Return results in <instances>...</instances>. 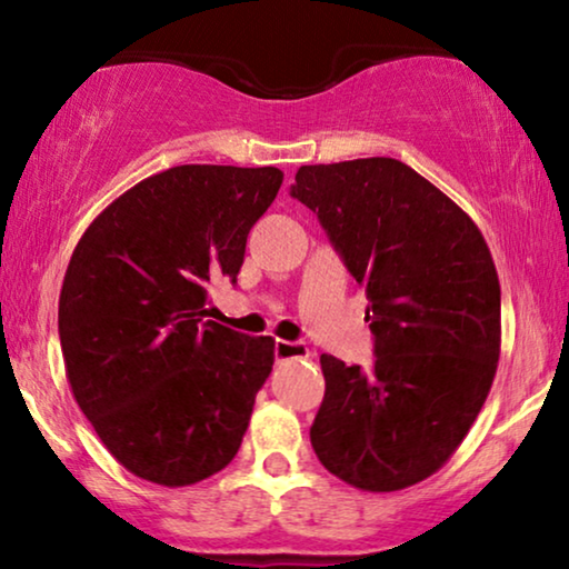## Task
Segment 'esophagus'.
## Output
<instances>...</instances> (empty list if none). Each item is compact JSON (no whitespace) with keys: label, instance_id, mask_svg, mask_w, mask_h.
Here are the masks:
<instances>
[{"label":"esophagus","instance_id":"esophagus-1","mask_svg":"<svg viewBox=\"0 0 569 569\" xmlns=\"http://www.w3.org/2000/svg\"><path fill=\"white\" fill-rule=\"evenodd\" d=\"M308 347L306 341H287V339H277L274 341V357L277 360H300V357H308Z\"/></svg>","mask_w":569,"mask_h":569}]
</instances>
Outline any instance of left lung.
I'll return each instance as SVG.
<instances>
[{"mask_svg": "<svg viewBox=\"0 0 569 569\" xmlns=\"http://www.w3.org/2000/svg\"><path fill=\"white\" fill-rule=\"evenodd\" d=\"M290 197L357 282L376 362L321 355L326 393L310 427L318 461L365 492L440 469L485 407L500 360V279L469 214L393 158L302 166Z\"/></svg>", "mask_w": 569, "mask_h": 569, "instance_id": "8db88e82", "label": "left lung"}]
</instances>
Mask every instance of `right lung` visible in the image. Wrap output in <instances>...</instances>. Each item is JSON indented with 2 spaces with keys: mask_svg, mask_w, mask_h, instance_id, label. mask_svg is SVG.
<instances>
[{
  "mask_svg": "<svg viewBox=\"0 0 569 569\" xmlns=\"http://www.w3.org/2000/svg\"><path fill=\"white\" fill-rule=\"evenodd\" d=\"M279 168L176 166L100 212L59 295V339L82 415L123 469L189 487L236 458L274 339L204 321L236 282Z\"/></svg>",
  "mask_w": 569,
  "mask_h": 569,
  "instance_id": "1",
  "label": "right lung"
}]
</instances>
